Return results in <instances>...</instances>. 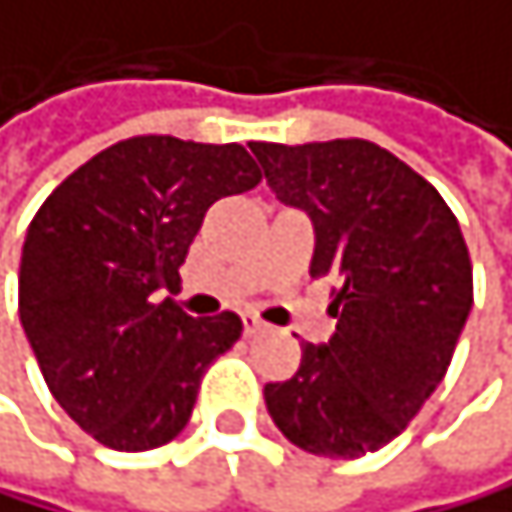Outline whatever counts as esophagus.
Here are the masks:
<instances>
[{
	"label": "esophagus",
	"instance_id": "esophagus-1",
	"mask_svg": "<svg viewBox=\"0 0 512 512\" xmlns=\"http://www.w3.org/2000/svg\"><path fill=\"white\" fill-rule=\"evenodd\" d=\"M242 324H245V336H254V333H261V330L267 327L261 318H254V314H245V321H242Z\"/></svg>",
	"mask_w": 512,
	"mask_h": 512
}]
</instances>
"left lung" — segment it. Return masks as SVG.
<instances>
[{
	"mask_svg": "<svg viewBox=\"0 0 512 512\" xmlns=\"http://www.w3.org/2000/svg\"><path fill=\"white\" fill-rule=\"evenodd\" d=\"M267 185L302 207L330 277L336 333L302 346L289 381L264 387L286 441L314 456L381 450L444 381L472 308V261L453 210L412 166L362 138L248 144Z\"/></svg>",
	"mask_w": 512,
	"mask_h": 512,
	"instance_id": "left-lung-1",
	"label": "left lung"
}]
</instances>
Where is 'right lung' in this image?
Listing matches in <instances>:
<instances>
[{
	"instance_id": "add662e5",
	"label": "right lung",
	"mask_w": 512,
	"mask_h": 512,
	"mask_svg": "<svg viewBox=\"0 0 512 512\" xmlns=\"http://www.w3.org/2000/svg\"><path fill=\"white\" fill-rule=\"evenodd\" d=\"M242 144L138 135L100 150L40 204L18 270V314L56 403L103 447H163L191 418L242 318H191L166 292L204 213L251 191Z\"/></svg>"
}]
</instances>
